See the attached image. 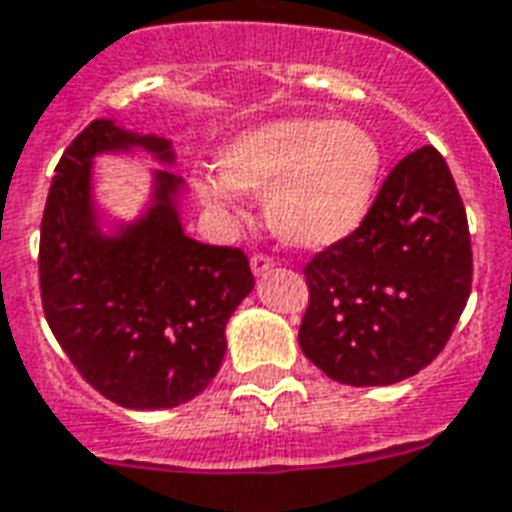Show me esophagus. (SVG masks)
Listing matches in <instances>:
<instances>
[{
  "mask_svg": "<svg viewBox=\"0 0 512 512\" xmlns=\"http://www.w3.org/2000/svg\"><path fill=\"white\" fill-rule=\"evenodd\" d=\"M249 265H252V273H255V276H265V273H268V270L273 268V257H268V255H252Z\"/></svg>",
  "mask_w": 512,
  "mask_h": 512,
  "instance_id": "esophagus-1",
  "label": "esophagus"
}]
</instances>
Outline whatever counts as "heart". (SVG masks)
Instances as JSON below:
<instances>
[{
    "label": "heart",
    "mask_w": 512,
    "mask_h": 512,
    "mask_svg": "<svg viewBox=\"0 0 512 512\" xmlns=\"http://www.w3.org/2000/svg\"><path fill=\"white\" fill-rule=\"evenodd\" d=\"M384 176V149L357 123L292 118L249 128L218 155V176L197 181L202 202L236 210L242 191L263 194L281 242L326 249L363 226Z\"/></svg>",
    "instance_id": "1"
}]
</instances>
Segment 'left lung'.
Returning a JSON list of instances; mask_svg holds the SVG:
<instances>
[{"mask_svg":"<svg viewBox=\"0 0 512 512\" xmlns=\"http://www.w3.org/2000/svg\"><path fill=\"white\" fill-rule=\"evenodd\" d=\"M299 347L339 384L389 386L444 350L473 278L468 218L434 147L386 176L371 215L305 265Z\"/></svg>","mask_w":512,"mask_h":512,"instance_id":"1","label":"left lung"}]
</instances>
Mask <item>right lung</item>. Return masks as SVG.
I'll return each mask as SVG.
<instances>
[{
  "mask_svg": "<svg viewBox=\"0 0 512 512\" xmlns=\"http://www.w3.org/2000/svg\"><path fill=\"white\" fill-rule=\"evenodd\" d=\"M141 147L173 162L170 141L91 120L62 152L41 218V305L76 371L131 410L178 407L205 392L226 355V323L255 276L242 249L199 244L178 218L181 178L155 173L152 205L118 234L99 228L91 165Z\"/></svg>",
  "mask_w": 512,
  "mask_h": 512,
  "instance_id": "obj_1",
  "label": "right lung"
}]
</instances>
